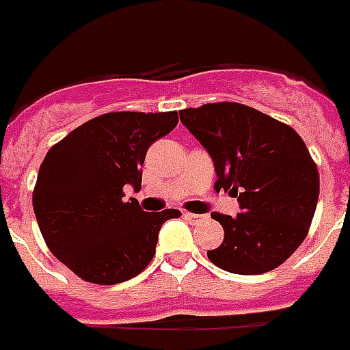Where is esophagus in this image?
Returning a JSON list of instances; mask_svg holds the SVG:
<instances>
[{"label":"esophagus","instance_id":"34e87169","mask_svg":"<svg viewBox=\"0 0 350 350\" xmlns=\"http://www.w3.org/2000/svg\"><path fill=\"white\" fill-rule=\"evenodd\" d=\"M185 217L188 219L190 223H203L206 219V215H201V214H191V212H186Z\"/></svg>","mask_w":350,"mask_h":350}]
</instances>
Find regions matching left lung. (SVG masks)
Listing matches in <instances>:
<instances>
[{
  "instance_id": "1",
  "label": "left lung",
  "mask_w": 350,
  "mask_h": 350,
  "mask_svg": "<svg viewBox=\"0 0 350 350\" xmlns=\"http://www.w3.org/2000/svg\"><path fill=\"white\" fill-rule=\"evenodd\" d=\"M214 160L217 191L238 197L241 214L214 212L225 230L212 264L260 275L284 264L303 243L319 199V172L301 136L247 105L208 103L178 112Z\"/></svg>"
}]
</instances>
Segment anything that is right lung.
<instances>
[{"label": "right lung", "mask_w": 350, "mask_h": 350, "mask_svg": "<svg viewBox=\"0 0 350 350\" xmlns=\"http://www.w3.org/2000/svg\"><path fill=\"white\" fill-rule=\"evenodd\" d=\"M177 123L175 110L107 112L47 151L33 191L36 221L49 251L86 282L110 286L136 277L153 260L160 227L180 215L123 201V186L140 190L149 146Z\"/></svg>", "instance_id": "right-lung-1"}]
</instances>
